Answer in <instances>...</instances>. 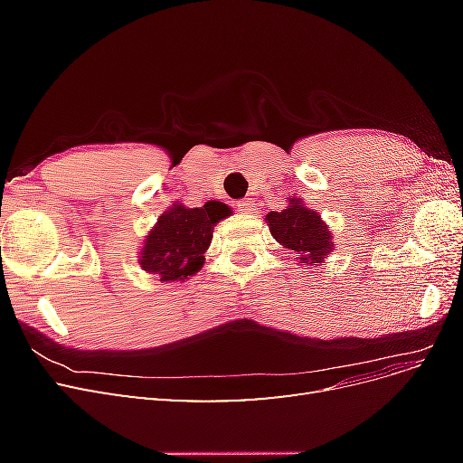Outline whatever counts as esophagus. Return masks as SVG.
Wrapping results in <instances>:
<instances>
[{
	"label": "esophagus",
	"instance_id": "obj_1",
	"mask_svg": "<svg viewBox=\"0 0 463 463\" xmlns=\"http://www.w3.org/2000/svg\"><path fill=\"white\" fill-rule=\"evenodd\" d=\"M250 208H253V201H240V203H237V210H240V213H243V214H249Z\"/></svg>",
	"mask_w": 463,
	"mask_h": 463
}]
</instances>
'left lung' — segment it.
I'll list each match as a JSON object with an SVG mask.
<instances>
[{"label":"left lung","mask_w":463,"mask_h":463,"mask_svg":"<svg viewBox=\"0 0 463 463\" xmlns=\"http://www.w3.org/2000/svg\"><path fill=\"white\" fill-rule=\"evenodd\" d=\"M274 240L296 255L298 264L320 266L334 250V235L318 213L305 206L296 194L279 213L266 214Z\"/></svg>","instance_id":"obj_1"}]
</instances>
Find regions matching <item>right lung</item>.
<instances>
[{
    "label": "right lung",
    "instance_id": "right-lung-1",
    "mask_svg": "<svg viewBox=\"0 0 463 463\" xmlns=\"http://www.w3.org/2000/svg\"><path fill=\"white\" fill-rule=\"evenodd\" d=\"M230 214L232 208L220 201H208L199 208L174 203L146 233L138 264L160 282H185L203 269L214 226Z\"/></svg>",
    "mask_w": 463,
    "mask_h": 463
}]
</instances>
